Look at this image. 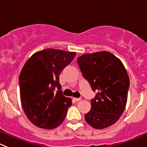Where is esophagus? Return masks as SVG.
Instances as JSON below:
<instances>
[{"mask_svg": "<svg viewBox=\"0 0 147 147\" xmlns=\"http://www.w3.org/2000/svg\"><path fill=\"white\" fill-rule=\"evenodd\" d=\"M81 100L80 98H73V100L75 101V102H78V101H80Z\"/></svg>", "mask_w": 147, "mask_h": 147, "instance_id": "esophagus-1", "label": "esophagus"}]
</instances>
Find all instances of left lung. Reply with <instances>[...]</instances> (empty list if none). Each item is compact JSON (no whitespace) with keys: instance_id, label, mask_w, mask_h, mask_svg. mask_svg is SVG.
<instances>
[{"instance_id":"8db88e82","label":"left lung","mask_w":147,"mask_h":147,"mask_svg":"<svg viewBox=\"0 0 147 147\" xmlns=\"http://www.w3.org/2000/svg\"><path fill=\"white\" fill-rule=\"evenodd\" d=\"M84 78L92 90L98 92L91 100V109L85 115L92 127L102 129L117 122L124 111L129 77L121 61L109 52L85 54L78 58Z\"/></svg>"}]
</instances>
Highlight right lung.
Listing matches in <instances>:
<instances>
[{"label":"right lung","mask_w":147,"mask_h":147,"mask_svg":"<svg viewBox=\"0 0 147 147\" xmlns=\"http://www.w3.org/2000/svg\"><path fill=\"white\" fill-rule=\"evenodd\" d=\"M75 55L76 52L46 49L34 53L23 67L19 75L21 105L36 126L53 129L65 120L72 99L62 95L59 77Z\"/></svg>","instance_id":"1"}]
</instances>
